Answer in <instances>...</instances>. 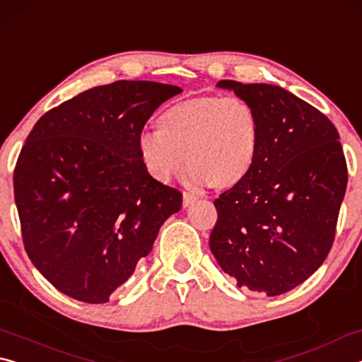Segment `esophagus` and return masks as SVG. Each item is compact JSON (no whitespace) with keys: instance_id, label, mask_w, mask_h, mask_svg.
Here are the masks:
<instances>
[{"instance_id":"1","label":"esophagus","mask_w":362,"mask_h":362,"mask_svg":"<svg viewBox=\"0 0 362 362\" xmlns=\"http://www.w3.org/2000/svg\"><path fill=\"white\" fill-rule=\"evenodd\" d=\"M196 199H198V196L189 193V192H185V193H183V207H188L189 204H193Z\"/></svg>"}]
</instances>
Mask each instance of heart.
<instances>
[{"mask_svg":"<svg viewBox=\"0 0 362 362\" xmlns=\"http://www.w3.org/2000/svg\"><path fill=\"white\" fill-rule=\"evenodd\" d=\"M144 166L166 183L189 166V185L223 189L240 185L254 169L260 150V119L240 95H201L169 107L159 115L158 129L137 139Z\"/></svg>","mask_w":362,"mask_h":362,"instance_id":"b5f03b06","label":"heart"}]
</instances>
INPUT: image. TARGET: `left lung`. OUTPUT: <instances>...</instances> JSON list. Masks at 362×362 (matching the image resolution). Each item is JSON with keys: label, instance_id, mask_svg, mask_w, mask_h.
I'll list each match as a JSON object with an SVG mask.
<instances>
[{"label": "left lung", "instance_id": "1", "mask_svg": "<svg viewBox=\"0 0 362 362\" xmlns=\"http://www.w3.org/2000/svg\"><path fill=\"white\" fill-rule=\"evenodd\" d=\"M260 119V150L240 185L214 201L209 246L220 268L250 291L281 296L308 279L334 244L348 169L326 115L273 84L222 79Z\"/></svg>", "mask_w": 362, "mask_h": 362}]
</instances>
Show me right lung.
<instances>
[{"label": "right lung", "instance_id": "1", "mask_svg": "<svg viewBox=\"0 0 362 362\" xmlns=\"http://www.w3.org/2000/svg\"><path fill=\"white\" fill-rule=\"evenodd\" d=\"M179 86L115 81L49 110L14 169L22 240L65 296L105 303L150 254L182 192L146 173L137 139Z\"/></svg>", "mask_w": 362, "mask_h": 362}]
</instances>
